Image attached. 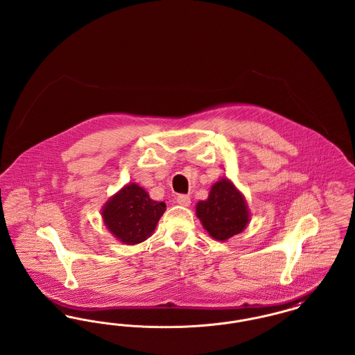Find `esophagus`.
<instances>
[{"label":"esophagus","mask_w":355,"mask_h":355,"mask_svg":"<svg viewBox=\"0 0 355 355\" xmlns=\"http://www.w3.org/2000/svg\"><path fill=\"white\" fill-rule=\"evenodd\" d=\"M177 203H180L181 206H190V203H191V200H190V197L189 196H186V194H180V196H177Z\"/></svg>","instance_id":"obj_1"}]
</instances>
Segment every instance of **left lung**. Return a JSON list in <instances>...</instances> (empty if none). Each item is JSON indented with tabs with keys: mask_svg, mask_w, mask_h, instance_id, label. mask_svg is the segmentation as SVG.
<instances>
[{
	"mask_svg": "<svg viewBox=\"0 0 355 355\" xmlns=\"http://www.w3.org/2000/svg\"><path fill=\"white\" fill-rule=\"evenodd\" d=\"M196 214L216 241L242 233L250 222L246 200L229 178H220L211 186L207 200L197 203Z\"/></svg>",
	"mask_w": 355,
	"mask_h": 355,
	"instance_id": "1",
	"label": "left lung"
}]
</instances>
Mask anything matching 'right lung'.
I'll list each match as a JSON object with an SVG mask.
<instances>
[{"instance_id": "add662e5", "label": "right lung", "mask_w": 355, "mask_h": 355, "mask_svg": "<svg viewBox=\"0 0 355 355\" xmlns=\"http://www.w3.org/2000/svg\"><path fill=\"white\" fill-rule=\"evenodd\" d=\"M166 203L150 198L137 184L123 186L102 207V220L107 230L125 245H137L152 236Z\"/></svg>"}]
</instances>
